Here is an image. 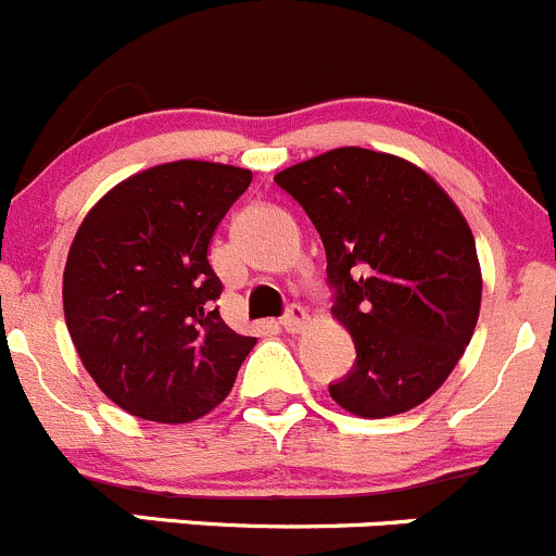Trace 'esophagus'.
I'll list each match as a JSON object with an SVG mask.
<instances>
[{
	"label": "esophagus",
	"instance_id": "34e87169",
	"mask_svg": "<svg viewBox=\"0 0 556 556\" xmlns=\"http://www.w3.org/2000/svg\"><path fill=\"white\" fill-rule=\"evenodd\" d=\"M305 324H307V311L302 305H289L286 307L283 318H280V327H283L286 332H300Z\"/></svg>",
	"mask_w": 556,
	"mask_h": 556
}]
</instances>
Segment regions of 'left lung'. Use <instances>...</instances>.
<instances>
[{
	"label": "left lung",
	"mask_w": 556,
	"mask_h": 556,
	"mask_svg": "<svg viewBox=\"0 0 556 556\" xmlns=\"http://www.w3.org/2000/svg\"><path fill=\"white\" fill-rule=\"evenodd\" d=\"M321 235L332 313L356 362L329 394L365 419L405 414L457 367L481 307L476 240L416 164L334 148L276 175Z\"/></svg>",
	"instance_id": "1"
}]
</instances>
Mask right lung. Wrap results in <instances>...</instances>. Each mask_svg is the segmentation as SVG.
I'll return each instance as SVG.
<instances>
[{"mask_svg": "<svg viewBox=\"0 0 556 556\" xmlns=\"http://www.w3.org/2000/svg\"><path fill=\"white\" fill-rule=\"evenodd\" d=\"M251 169L169 162L110 189L64 267V318L80 362L126 414L184 425L216 408L256 338L218 313L213 232Z\"/></svg>", "mask_w": 556, "mask_h": 556, "instance_id": "1", "label": "right lung"}]
</instances>
